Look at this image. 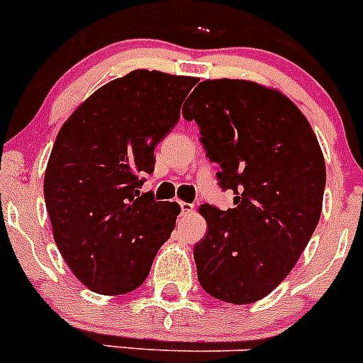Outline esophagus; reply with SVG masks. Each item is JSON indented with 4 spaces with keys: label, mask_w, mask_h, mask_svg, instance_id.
I'll return each instance as SVG.
<instances>
[{
    "label": "esophagus",
    "mask_w": 363,
    "mask_h": 363,
    "mask_svg": "<svg viewBox=\"0 0 363 363\" xmlns=\"http://www.w3.org/2000/svg\"><path fill=\"white\" fill-rule=\"evenodd\" d=\"M179 209H182V213L184 214H189L194 211V205L192 203H187V201H179Z\"/></svg>",
    "instance_id": "1"
}]
</instances>
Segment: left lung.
<instances>
[{"mask_svg":"<svg viewBox=\"0 0 363 363\" xmlns=\"http://www.w3.org/2000/svg\"><path fill=\"white\" fill-rule=\"evenodd\" d=\"M196 121L218 184L234 207H200L207 234L194 245L203 291L227 303L267 296L293 271L322 214L325 162L300 108L245 79H205L184 105Z\"/></svg>","mask_w":363,"mask_h":363,"instance_id":"left-lung-1","label":"left lung"}]
</instances>
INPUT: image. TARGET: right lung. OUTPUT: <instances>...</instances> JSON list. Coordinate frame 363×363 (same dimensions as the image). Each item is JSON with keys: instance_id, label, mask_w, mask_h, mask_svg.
I'll return each mask as SVG.
<instances>
[{"instance_id": "right-lung-1", "label": "right lung", "mask_w": 363, "mask_h": 363, "mask_svg": "<svg viewBox=\"0 0 363 363\" xmlns=\"http://www.w3.org/2000/svg\"><path fill=\"white\" fill-rule=\"evenodd\" d=\"M196 82L133 70L89 96L57 133L45 205L63 259L94 293L138 289L174 230L179 205L140 189Z\"/></svg>"}]
</instances>
